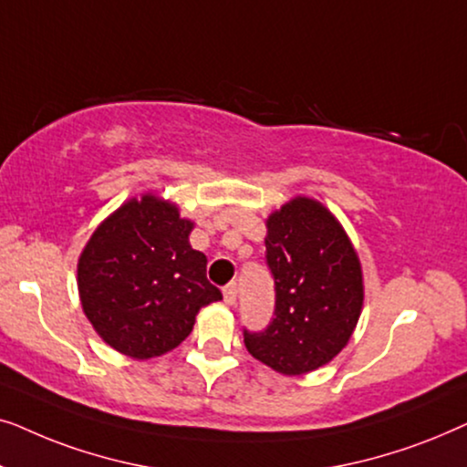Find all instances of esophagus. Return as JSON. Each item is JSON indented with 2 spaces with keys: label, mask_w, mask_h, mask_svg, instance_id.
I'll return each instance as SVG.
<instances>
[{
  "label": "esophagus",
  "mask_w": 467,
  "mask_h": 467,
  "mask_svg": "<svg viewBox=\"0 0 467 467\" xmlns=\"http://www.w3.org/2000/svg\"><path fill=\"white\" fill-rule=\"evenodd\" d=\"M223 297H225V304H235V297H238V285H235V280L234 283H229V285H225V289H223Z\"/></svg>",
  "instance_id": "1"
}]
</instances>
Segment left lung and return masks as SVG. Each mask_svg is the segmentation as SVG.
<instances>
[{"mask_svg": "<svg viewBox=\"0 0 467 467\" xmlns=\"http://www.w3.org/2000/svg\"><path fill=\"white\" fill-rule=\"evenodd\" d=\"M265 264L274 317L265 329H244L248 353L286 376L325 366L348 342L363 304L347 234L321 203L297 197L267 219Z\"/></svg>", "mask_w": 467, "mask_h": 467, "instance_id": "left-lung-1", "label": "left lung"}]
</instances>
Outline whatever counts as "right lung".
<instances>
[{
  "label": "right lung",
  "instance_id": "right-lung-1",
  "mask_svg": "<svg viewBox=\"0 0 467 467\" xmlns=\"http://www.w3.org/2000/svg\"><path fill=\"white\" fill-rule=\"evenodd\" d=\"M191 229L174 206L144 195L101 223L82 251V308L119 353H168L191 334L200 308L223 299L206 276V254L189 244Z\"/></svg>",
  "mask_w": 467,
  "mask_h": 467
}]
</instances>
